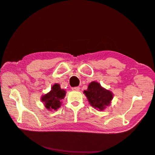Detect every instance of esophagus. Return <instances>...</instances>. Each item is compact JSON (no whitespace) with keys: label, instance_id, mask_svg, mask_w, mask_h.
I'll use <instances>...</instances> for the list:
<instances>
[{"label":"esophagus","instance_id":"1","mask_svg":"<svg viewBox=\"0 0 155 155\" xmlns=\"http://www.w3.org/2000/svg\"><path fill=\"white\" fill-rule=\"evenodd\" d=\"M72 91H79L80 90V87H72Z\"/></svg>","mask_w":155,"mask_h":155}]
</instances>
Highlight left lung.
<instances>
[{
	"instance_id": "obj_1",
	"label": "left lung",
	"mask_w": 155,
	"mask_h": 155,
	"mask_svg": "<svg viewBox=\"0 0 155 155\" xmlns=\"http://www.w3.org/2000/svg\"><path fill=\"white\" fill-rule=\"evenodd\" d=\"M89 104L94 109L103 110L109 106L113 98V94L110 91L103 88L100 84L92 81L88 86L87 91H84Z\"/></svg>"
}]
</instances>
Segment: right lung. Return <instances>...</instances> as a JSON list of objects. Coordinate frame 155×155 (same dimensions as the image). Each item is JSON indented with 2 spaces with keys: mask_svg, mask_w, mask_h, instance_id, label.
<instances>
[{
  "mask_svg": "<svg viewBox=\"0 0 155 155\" xmlns=\"http://www.w3.org/2000/svg\"><path fill=\"white\" fill-rule=\"evenodd\" d=\"M66 94V91L61 88L60 85L55 83L51 87V91L41 97V101L49 110H56L61 107V101Z\"/></svg>",
  "mask_w": 155,
  "mask_h": 155,
  "instance_id": "obj_1",
  "label": "right lung"
}]
</instances>
